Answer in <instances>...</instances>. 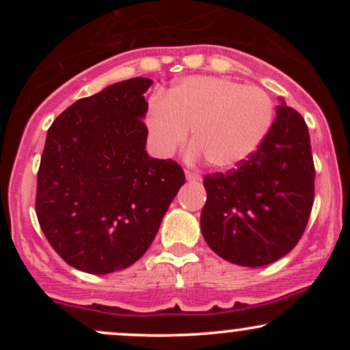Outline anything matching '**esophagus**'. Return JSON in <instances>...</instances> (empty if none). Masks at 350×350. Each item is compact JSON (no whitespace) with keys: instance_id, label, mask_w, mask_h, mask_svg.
<instances>
[{"instance_id":"obj_1","label":"esophagus","mask_w":350,"mask_h":350,"mask_svg":"<svg viewBox=\"0 0 350 350\" xmlns=\"http://www.w3.org/2000/svg\"><path fill=\"white\" fill-rule=\"evenodd\" d=\"M186 179L187 180H200V174H199L198 171L186 170Z\"/></svg>"}]
</instances>
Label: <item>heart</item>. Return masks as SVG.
<instances>
[{
  "label": "heart",
  "mask_w": 350,
  "mask_h": 350,
  "mask_svg": "<svg viewBox=\"0 0 350 350\" xmlns=\"http://www.w3.org/2000/svg\"><path fill=\"white\" fill-rule=\"evenodd\" d=\"M275 122V103L260 87L226 77L179 80L164 100H152L146 124L158 154L172 156L194 128V156L232 170L260 150Z\"/></svg>",
  "instance_id": "heart-1"
}]
</instances>
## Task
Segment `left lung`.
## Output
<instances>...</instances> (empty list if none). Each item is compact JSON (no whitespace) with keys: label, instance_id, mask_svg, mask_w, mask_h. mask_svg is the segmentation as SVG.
<instances>
[{"label":"left lung","instance_id":"1","mask_svg":"<svg viewBox=\"0 0 350 350\" xmlns=\"http://www.w3.org/2000/svg\"><path fill=\"white\" fill-rule=\"evenodd\" d=\"M200 230L208 247L240 267H265L299 242L314 200V163L303 116L283 100L260 150L226 174L204 179Z\"/></svg>","mask_w":350,"mask_h":350}]
</instances>
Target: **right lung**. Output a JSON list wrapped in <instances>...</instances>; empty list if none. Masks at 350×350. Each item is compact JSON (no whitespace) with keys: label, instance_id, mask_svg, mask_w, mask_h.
I'll return each mask as SVG.
<instances>
[{"label":"right lung","instance_id":"add662e5","mask_svg":"<svg viewBox=\"0 0 350 350\" xmlns=\"http://www.w3.org/2000/svg\"><path fill=\"white\" fill-rule=\"evenodd\" d=\"M151 83L108 85L72 103L47 131L36 214L52 248L80 271L107 275L142 258L186 183L178 163L146 152Z\"/></svg>","mask_w":350,"mask_h":350}]
</instances>
